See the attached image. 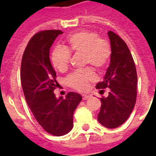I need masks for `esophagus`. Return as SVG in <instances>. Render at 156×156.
<instances>
[{
  "label": "esophagus",
  "instance_id": "obj_1",
  "mask_svg": "<svg viewBox=\"0 0 156 156\" xmlns=\"http://www.w3.org/2000/svg\"><path fill=\"white\" fill-rule=\"evenodd\" d=\"M90 97V95H83V100H88L89 98Z\"/></svg>",
  "mask_w": 156,
  "mask_h": 156
}]
</instances>
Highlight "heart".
I'll return each mask as SVG.
<instances>
[{
    "mask_svg": "<svg viewBox=\"0 0 156 156\" xmlns=\"http://www.w3.org/2000/svg\"><path fill=\"white\" fill-rule=\"evenodd\" d=\"M68 47H57L52 52V62L60 72L67 70L70 53L83 55V66L90 65L97 70H102L108 65L111 57V47L107 40L101 39L94 31L82 30L73 33L67 39ZM95 73L90 68L74 72L69 76V86L79 91L87 90L89 84L95 80Z\"/></svg>",
    "mask_w": 156,
    "mask_h": 156,
    "instance_id": "1",
    "label": "heart"
}]
</instances>
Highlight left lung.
<instances>
[{"mask_svg": "<svg viewBox=\"0 0 156 156\" xmlns=\"http://www.w3.org/2000/svg\"><path fill=\"white\" fill-rule=\"evenodd\" d=\"M111 44L110 65L104 80L97 83L96 89L104 92L109 88L108 95L100 99L101 107L98 121L102 126L114 129L121 126L130 116L137 97V71L133 56L126 42L109 30Z\"/></svg>", "mask_w": 156, "mask_h": 156, "instance_id": "obj_1", "label": "left lung"}]
</instances>
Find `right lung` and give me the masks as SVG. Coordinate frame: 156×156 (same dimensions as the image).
<instances>
[{
  "label": "right lung",
  "mask_w": 156,
  "mask_h": 156,
  "mask_svg": "<svg viewBox=\"0 0 156 156\" xmlns=\"http://www.w3.org/2000/svg\"><path fill=\"white\" fill-rule=\"evenodd\" d=\"M59 30L35 34L28 43L21 64V83L26 101L38 123L46 132L62 136L73 128V115L83 97L75 92L57 98L53 90L58 87L56 73L50 61V48Z\"/></svg>",
  "instance_id": "obj_1"
}]
</instances>
